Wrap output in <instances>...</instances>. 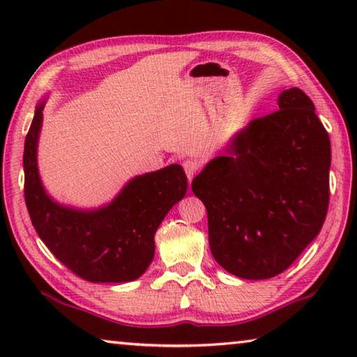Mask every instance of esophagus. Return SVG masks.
Wrapping results in <instances>:
<instances>
[{"label":"esophagus","instance_id":"obj_1","mask_svg":"<svg viewBox=\"0 0 357 357\" xmlns=\"http://www.w3.org/2000/svg\"><path fill=\"white\" fill-rule=\"evenodd\" d=\"M183 167H184V172H185V174H187V179H189V183H192V179H193V176H195L197 174V172H198V164L195 160H185L184 164H183Z\"/></svg>","mask_w":357,"mask_h":357}]
</instances>
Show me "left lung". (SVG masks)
<instances>
[{
	"mask_svg": "<svg viewBox=\"0 0 357 357\" xmlns=\"http://www.w3.org/2000/svg\"><path fill=\"white\" fill-rule=\"evenodd\" d=\"M277 105L238 130L192 181L208 211L213 257L247 280L289 268L328 214V132L301 89H283Z\"/></svg>",
	"mask_w": 357,
	"mask_h": 357,
	"instance_id": "obj_1",
	"label": "left lung"
}]
</instances>
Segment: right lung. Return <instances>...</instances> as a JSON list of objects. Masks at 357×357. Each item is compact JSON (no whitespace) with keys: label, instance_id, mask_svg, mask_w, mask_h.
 <instances>
[{"label":"right lung","instance_id":"right-lung-1","mask_svg":"<svg viewBox=\"0 0 357 357\" xmlns=\"http://www.w3.org/2000/svg\"><path fill=\"white\" fill-rule=\"evenodd\" d=\"M47 96L36 107L25 140V202L39 238L59 261L84 280H137L154 258V234L187 192L183 167L138 174L110 203L82 209L56 202L42 184L38 144Z\"/></svg>","mask_w":357,"mask_h":357}]
</instances>
